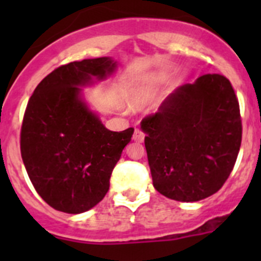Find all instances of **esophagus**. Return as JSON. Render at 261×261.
<instances>
[{
    "label": "esophagus",
    "instance_id": "esophagus-1",
    "mask_svg": "<svg viewBox=\"0 0 261 261\" xmlns=\"http://www.w3.org/2000/svg\"><path fill=\"white\" fill-rule=\"evenodd\" d=\"M144 138H145V133L142 132L141 129H136L135 130V135H133V140L137 142H142L144 141Z\"/></svg>",
    "mask_w": 261,
    "mask_h": 261
}]
</instances>
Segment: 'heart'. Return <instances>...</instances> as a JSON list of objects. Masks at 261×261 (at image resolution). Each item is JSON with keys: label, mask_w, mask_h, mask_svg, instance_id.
<instances>
[{"label": "heart", "mask_w": 261, "mask_h": 261, "mask_svg": "<svg viewBox=\"0 0 261 261\" xmlns=\"http://www.w3.org/2000/svg\"><path fill=\"white\" fill-rule=\"evenodd\" d=\"M163 78L165 77L162 74H151L140 81L129 94V105L137 108L153 98Z\"/></svg>", "instance_id": "b5f03b06"}]
</instances>
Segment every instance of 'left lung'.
<instances>
[{"instance_id": "obj_1", "label": "left lung", "mask_w": 261, "mask_h": 261, "mask_svg": "<svg viewBox=\"0 0 261 261\" xmlns=\"http://www.w3.org/2000/svg\"><path fill=\"white\" fill-rule=\"evenodd\" d=\"M141 129L154 188L176 201H199L221 190L237 162L238 98L225 75L204 74L170 94Z\"/></svg>"}]
</instances>
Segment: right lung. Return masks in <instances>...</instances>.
Instances as JSON below:
<instances>
[{
    "label": "right lung",
    "mask_w": 261,
    "mask_h": 261,
    "mask_svg": "<svg viewBox=\"0 0 261 261\" xmlns=\"http://www.w3.org/2000/svg\"><path fill=\"white\" fill-rule=\"evenodd\" d=\"M116 62L99 57L49 73L27 103L20 154L32 186L49 206L84 213L102 201L110 177L135 129L108 130L81 99L78 86L111 74Z\"/></svg>",
    "instance_id": "right-lung-1"
}]
</instances>
